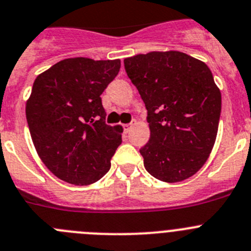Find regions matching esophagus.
I'll return each instance as SVG.
<instances>
[{
  "instance_id": "esophagus-1",
  "label": "esophagus",
  "mask_w": 251,
  "mask_h": 251,
  "mask_svg": "<svg viewBox=\"0 0 251 251\" xmlns=\"http://www.w3.org/2000/svg\"><path fill=\"white\" fill-rule=\"evenodd\" d=\"M131 126H132V124H125V125H124V130H125V132H128V131H130Z\"/></svg>"
}]
</instances>
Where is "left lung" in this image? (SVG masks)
<instances>
[{
    "instance_id": "obj_1",
    "label": "left lung",
    "mask_w": 251,
    "mask_h": 251,
    "mask_svg": "<svg viewBox=\"0 0 251 251\" xmlns=\"http://www.w3.org/2000/svg\"><path fill=\"white\" fill-rule=\"evenodd\" d=\"M147 109L150 141L140 150L147 172L176 183L203 167L217 139L222 95L208 65L177 50L124 59Z\"/></svg>"
}]
</instances>
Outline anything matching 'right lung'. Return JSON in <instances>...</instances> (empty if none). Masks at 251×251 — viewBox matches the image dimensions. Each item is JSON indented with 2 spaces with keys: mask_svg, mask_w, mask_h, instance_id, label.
Returning a JSON list of instances; mask_svg holds the SVG:
<instances>
[{
  "mask_svg": "<svg viewBox=\"0 0 251 251\" xmlns=\"http://www.w3.org/2000/svg\"><path fill=\"white\" fill-rule=\"evenodd\" d=\"M120 67V59L68 58L34 80L25 104L30 137L42 162L62 181L89 186L110 170L123 127L105 124L100 95Z\"/></svg>",
  "mask_w": 251,
  "mask_h": 251,
  "instance_id": "obj_1",
  "label": "right lung"
}]
</instances>
